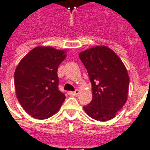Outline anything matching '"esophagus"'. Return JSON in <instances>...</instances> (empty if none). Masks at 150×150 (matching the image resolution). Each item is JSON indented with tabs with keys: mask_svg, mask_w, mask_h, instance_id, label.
I'll use <instances>...</instances> for the list:
<instances>
[{
	"mask_svg": "<svg viewBox=\"0 0 150 150\" xmlns=\"http://www.w3.org/2000/svg\"><path fill=\"white\" fill-rule=\"evenodd\" d=\"M79 90H75V91H69V92H68L69 95H71V96H75V95L79 94Z\"/></svg>",
	"mask_w": 150,
	"mask_h": 150,
	"instance_id": "34e87169",
	"label": "esophagus"
}]
</instances>
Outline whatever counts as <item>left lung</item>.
I'll use <instances>...</instances> for the list:
<instances>
[{
    "instance_id": "1",
    "label": "left lung",
    "mask_w": 150,
    "mask_h": 150,
    "mask_svg": "<svg viewBox=\"0 0 150 150\" xmlns=\"http://www.w3.org/2000/svg\"><path fill=\"white\" fill-rule=\"evenodd\" d=\"M88 71L93 99L84 106L91 118L100 122L115 116L127 101L129 77L122 61L105 46L90 48L79 53Z\"/></svg>"
}]
</instances>
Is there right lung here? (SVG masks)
Returning a JSON list of instances; mask_svg holds the SVG:
<instances>
[{
  "instance_id": "add662e5",
  "label": "right lung",
  "mask_w": 150,
  "mask_h": 150,
  "mask_svg": "<svg viewBox=\"0 0 150 150\" xmlns=\"http://www.w3.org/2000/svg\"><path fill=\"white\" fill-rule=\"evenodd\" d=\"M65 58L63 50L38 47L28 52L16 69V97L25 111L33 118H50L64 102L66 96L59 90L57 69Z\"/></svg>"
}]
</instances>
